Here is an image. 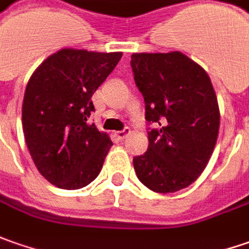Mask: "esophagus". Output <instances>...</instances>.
Masks as SVG:
<instances>
[{
    "label": "esophagus",
    "mask_w": 249,
    "mask_h": 249,
    "mask_svg": "<svg viewBox=\"0 0 249 249\" xmlns=\"http://www.w3.org/2000/svg\"><path fill=\"white\" fill-rule=\"evenodd\" d=\"M131 132V129L129 128H125L124 131H120V132L116 133V136L120 139V141H123V139H125L126 136H128V133Z\"/></svg>",
    "instance_id": "34e87169"
}]
</instances>
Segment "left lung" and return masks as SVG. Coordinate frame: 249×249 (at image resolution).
<instances>
[{"instance_id":"obj_1","label":"left lung","mask_w":249,"mask_h":249,"mask_svg":"<svg viewBox=\"0 0 249 249\" xmlns=\"http://www.w3.org/2000/svg\"><path fill=\"white\" fill-rule=\"evenodd\" d=\"M135 82L146 103L149 147L133 159L142 183L175 193L201 175L215 149L220 124L210 75L182 52L132 53Z\"/></svg>"}]
</instances>
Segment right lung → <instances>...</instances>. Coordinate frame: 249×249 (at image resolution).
<instances>
[{"instance_id":"obj_1","label":"right lung","mask_w":249,"mask_h":249,"mask_svg":"<svg viewBox=\"0 0 249 249\" xmlns=\"http://www.w3.org/2000/svg\"><path fill=\"white\" fill-rule=\"evenodd\" d=\"M121 52L63 48L36 69L27 82L22 124L39 174L66 190L96 179L113 142L87 118L92 95L120 62Z\"/></svg>"}]
</instances>
